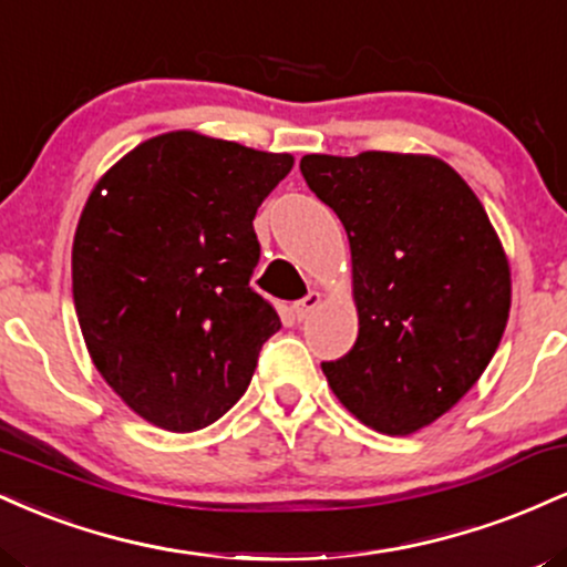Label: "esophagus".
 Masks as SVG:
<instances>
[{
  "label": "esophagus",
  "mask_w": 567,
  "mask_h": 567,
  "mask_svg": "<svg viewBox=\"0 0 567 567\" xmlns=\"http://www.w3.org/2000/svg\"><path fill=\"white\" fill-rule=\"evenodd\" d=\"M320 301H322L320 292H309V296H303L301 301L292 303V315H296V320H306V317L320 306Z\"/></svg>",
  "instance_id": "34e87169"
}]
</instances>
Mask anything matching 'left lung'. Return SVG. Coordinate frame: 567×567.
<instances>
[{
	"instance_id": "left-lung-1",
	"label": "left lung",
	"mask_w": 567,
	"mask_h": 567,
	"mask_svg": "<svg viewBox=\"0 0 567 567\" xmlns=\"http://www.w3.org/2000/svg\"><path fill=\"white\" fill-rule=\"evenodd\" d=\"M306 186L349 234L360 333L322 362L375 432H419L477 383L509 320V264L453 167L415 154H306Z\"/></svg>"
}]
</instances>
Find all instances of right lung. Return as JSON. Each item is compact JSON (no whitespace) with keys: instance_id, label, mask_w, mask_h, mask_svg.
Segmentation results:
<instances>
[{"instance_id":"obj_1","label":"right lung","mask_w":567,"mask_h":567,"mask_svg":"<svg viewBox=\"0 0 567 567\" xmlns=\"http://www.w3.org/2000/svg\"><path fill=\"white\" fill-rule=\"evenodd\" d=\"M290 154L167 133L93 188L76 226L71 290L97 373L141 419L197 432L245 394L277 309L250 288L252 218Z\"/></svg>"}]
</instances>
